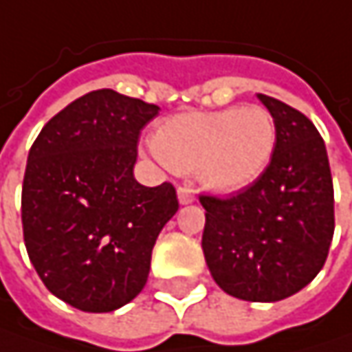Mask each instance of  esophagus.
I'll return each mask as SVG.
<instances>
[{
    "label": "esophagus",
    "instance_id": "obj_1",
    "mask_svg": "<svg viewBox=\"0 0 352 352\" xmlns=\"http://www.w3.org/2000/svg\"><path fill=\"white\" fill-rule=\"evenodd\" d=\"M177 195H179V203H181V205H189V203L195 201V191H193L191 187H187V185H181V187L177 189Z\"/></svg>",
    "mask_w": 352,
    "mask_h": 352
}]
</instances>
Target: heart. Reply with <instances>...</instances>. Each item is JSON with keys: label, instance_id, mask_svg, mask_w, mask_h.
Listing matches in <instances>:
<instances>
[{"label": "heart", "instance_id": "obj_1", "mask_svg": "<svg viewBox=\"0 0 352 352\" xmlns=\"http://www.w3.org/2000/svg\"><path fill=\"white\" fill-rule=\"evenodd\" d=\"M153 149L171 169L195 171L209 189L235 193L267 169L275 149V121L258 105L185 111L157 127Z\"/></svg>", "mask_w": 352, "mask_h": 352}]
</instances>
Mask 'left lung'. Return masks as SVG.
Wrapping results in <instances>:
<instances>
[{"label":"left lung","instance_id":"left-lung-1","mask_svg":"<svg viewBox=\"0 0 352 352\" xmlns=\"http://www.w3.org/2000/svg\"><path fill=\"white\" fill-rule=\"evenodd\" d=\"M258 99L275 121L271 161L237 195H199L201 245L227 295L275 302L299 293L322 269L335 233V191L313 121L275 97Z\"/></svg>","mask_w":352,"mask_h":352}]
</instances>
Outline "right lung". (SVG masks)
Returning <instances> with one entry per match:
<instances>
[{
	"label": "right lung",
	"mask_w": 352,
	"mask_h": 352,
	"mask_svg": "<svg viewBox=\"0 0 352 352\" xmlns=\"http://www.w3.org/2000/svg\"><path fill=\"white\" fill-rule=\"evenodd\" d=\"M159 107L97 89L52 117L33 141L21 189L30 261L55 297L109 313L145 287L151 251L179 209L175 187L133 177L141 129Z\"/></svg>",
	"instance_id": "right-lung-1"
}]
</instances>
